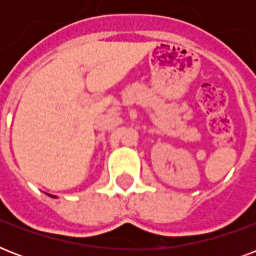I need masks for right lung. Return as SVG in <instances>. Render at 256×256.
<instances>
[{
    "instance_id": "add662e5",
    "label": "right lung",
    "mask_w": 256,
    "mask_h": 256,
    "mask_svg": "<svg viewBox=\"0 0 256 256\" xmlns=\"http://www.w3.org/2000/svg\"><path fill=\"white\" fill-rule=\"evenodd\" d=\"M52 196H53V195H52Z\"/></svg>"
}]
</instances>
